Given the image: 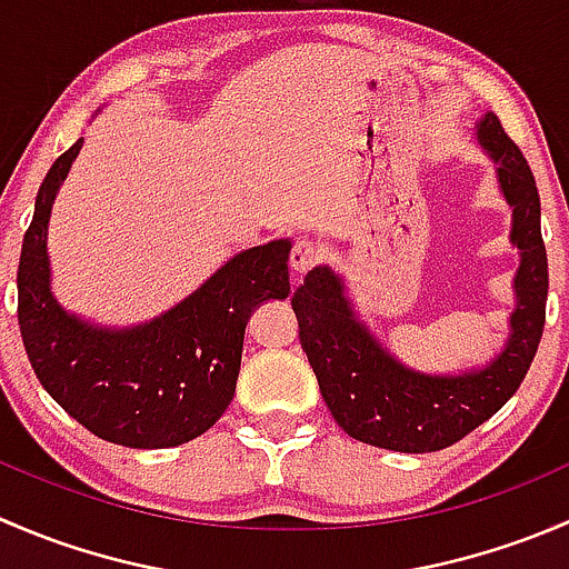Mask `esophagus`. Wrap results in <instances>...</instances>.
Wrapping results in <instances>:
<instances>
[{
  "mask_svg": "<svg viewBox=\"0 0 569 569\" xmlns=\"http://www.w3.org/2000/svg\"><path fill=\"white\" fill-rule=\"evenodd\" d=\"M321 258L319 248L313 242H308V239H300V242H295V248L289 252V267L295 274H306L308 269L317 267Z\"/></svg>",
  "mask_w": 569,
  "mask_h": 569,
  "instance_id": "34e87169",
  "label": "esophagus"
}]
</instances>
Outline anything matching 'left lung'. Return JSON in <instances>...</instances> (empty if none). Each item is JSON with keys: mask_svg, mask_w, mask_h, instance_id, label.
Masks as SVG:
<instances>
[{"mask_svg": "<svg viewBox=\"0 0 569 569\" xmlns=\"http://www.w3.org/2000/svg\"><path fill=\"white\" fill-rule=\"evenodd\" d=\"M473 134L496 164L498 192L512 209L509 242L520 252L512 278L515 308L501 352L455 375L412 369L369 330L355 311L343 274L327 263L313 267L291 297L321 399L338 427L360 443L405 455L457 443L512 399L537 355L548 300L537 183L496 114H481Z\"/></svg>", "mask_w": 569, "mask_h": 569, "instance_id": "8db88e82", "label": "left lung"}]
</instances>
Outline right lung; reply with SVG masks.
<instances>
[{
	"instance_id": "obj_1",
	"label": "right lung",
	"mask_w": 569,
	"mask_h": 569,
	"mask_svg": "<svg viewBox=\"0 0 569 569\" xmlns=\"http://www.w3.org/2000/svg\"><path fill=\"white\" fill-rule=\"evenodd\" d=\"M82 142L46 173L21 244L27 358L46 393L96 438L129 449L189 443L231 405L250 313L289 297L291 239L237 252L192 295L140 325L107 327L66 311L51 289L49 220Z\"/></svg>"
}]
</instances>
